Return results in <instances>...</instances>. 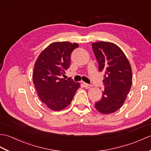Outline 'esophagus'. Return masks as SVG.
Listing matches in <instances>:
<instances>
[{
  "mask_svg": "<svg viewBox=\"0 0 151 151\" xmlns=\"http://www.w3.org/2000/svg\"><path fill=\"white\" fill-rule=\"evenodd\" d=\"M84 88H85L86 89H89V88H90L91 87V86H92L91 84H86V83H84Z\"/></svg>",
  "mask_w": 151,
  "mask_h": 151,
  "instance_id": "esophagus-1",
  "label": "esophagus"
}]
</instances>
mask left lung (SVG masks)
Here are the masks:
<instances>
[{"instance_id":"obj_1","label":"left lung","mask_w":151,"mask_h":151,"mask_svg":"<svg viewBox=\"0 0 151 151\" xmlns=\"http://www.w3.org/2000/svg\"><path fill=\"white\" fill-rule=\"evenodd\" d=\"M92 48L99 64L104 73V89L102 99L95 102L96 109L103 114L116 111L123 104L132 83V73L127 58L119 47L112 43H93Z\"/></svg>"}]
</instances>
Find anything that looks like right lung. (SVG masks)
<instances>
[{"mask_svg": "<svg viewBox=\"0 0 151 151\" xmlns=\"http://www.w3.org/2000/svg\"><path fill=\"white\" fill-rule=\"evenodd\" d=\"M79 45L67 41L54 42L45 48L34 65L33 82L38 96L52 110L58 111L70 104L79 83L61 78L70 65V56Z\"/></svg>", "mask_w": 151, "mask_h": 151, "instance_id": "add662e5", "label": "right lung"}]
</instances>
